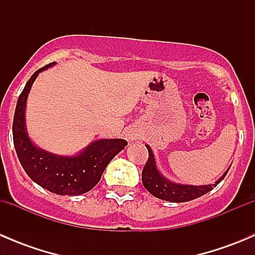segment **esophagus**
I'll list each match as a JSON object with an SVG mask.
<instances>
[{
  "mask_svg": "<svg viewBox=\"0 0 255 255\" xmlns=\"http://www.w3.org/2000/svg\"><path fill=\"white\" fill-rule=\"evenodd\" d=\"M127 137H128V139H129V140H135V139H137L135 134H134V133H132V132H128L127 133Z\"/></svg>",
  "mask_w": 255,
  "mask_h": 255,
  "instance_id": "34e87169",
  "label": "esophagus"
}]
</instances>
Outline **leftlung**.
Masks as SVG:
<instances>
[{
    "instance_id": "8db88e82",
    "label": "left lung",
    "mask_w": 255,
    "mask_h": 255,
    "mask_svg": "<svg viewBox=\"0 0 255 255\" xmlns=\"http://www.w3.org/2000/svg\"><path fill=\"white\" fill-rule=\"evenodd\" d=\"M146 149H148L149 158L146 161L145 166H144L142 171V182L143 186L150 192L153 196L158 197L160 200H165V201L170 202H187L191 200L197 199V197L202 196V195L207 194L208 191L217 186L225 176L227 175L228 170L223 173L222 176L218 177L213 184L207 185H191V184H180V182H174L165 177L160 173L156 165L155 155H154L153 150L148 144H145Z\"/></svg>"
}]
</instances>
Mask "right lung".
Segmentation results:
<instances>
[{"label": "right lung", "mask_w": 255, "mask_h": 255, "mask_svg": "<svg viewBox=\"0 0 255 255\" xmlns=\"http://www.w3.org/2000/svg\"><path fill=\"white\" fill-rule=\"evenodd\" d=\"M55 64L51 63L35 71L18 97L12 126L13 143L23 169L33 181L53 194L79 196L90 191L100 181L106 166L125 149L127 142L121 138H101L73 155L50 153L32 142L25 126L28 95L38 75Z\"/></svg>", "instance_id": "add662e5"}]
</instances>
